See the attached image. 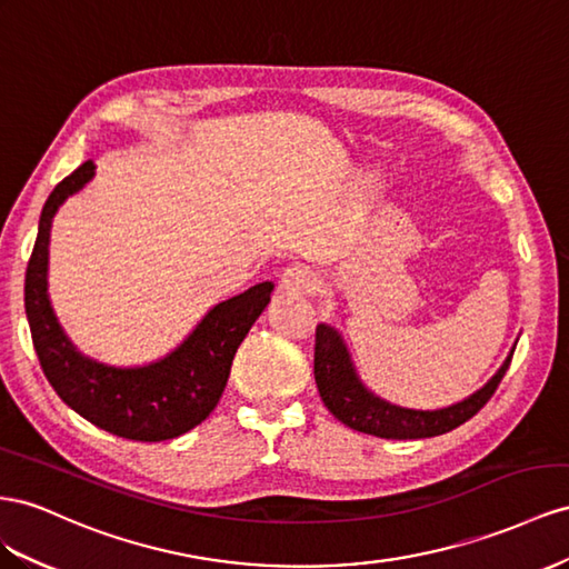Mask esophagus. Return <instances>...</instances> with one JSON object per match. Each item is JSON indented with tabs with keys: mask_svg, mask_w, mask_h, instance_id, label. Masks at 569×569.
<instances>
[{
	"mask_svg": "<svg viewBox=\"0 0 569 569\" xmlns=\"http://www.w3.org/2000/svg\"><path fill=\"white\" fill-rule=\"evenodd\" d=\"M318 284V274L309 266H289L282 278H280V289L287 291V295H303V291H311Z\"/></svg>",
	"mask_w": 569,
	"mask_h": 569,
	"instance_id": "obj_1",
	"label": "esophagus"
}]
</instances>
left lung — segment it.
Returning <instances> with one entry per match:
<instances>
[{
    "mask_svg": "<svg viewBox=\"0 0 569 569\" xmlns=\"http://www.w3.org/2000/svg\"><path fill=\"white\" fill-rule=\"evenodd\" d=\"M512 355L515 347L498 368V373L481 390L465 397L462 402L442 409H409L392 405L368 390L357 373V366L351 361L340 330L328 326V322H320L316 328L313 373L322 402L345 426L355 428L359 433L388 440H417L448 433L469 421L476 411H481L510 368Z\"/></svg>",
    "mask_w": 569,
    "mask_h": 569,
    "instance_id": "1",
    "label": "left lung"
}]
</instances>
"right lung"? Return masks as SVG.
Returning a JSON list of instances; mask_svg holds the SVG:
<instances>
[{"label":"right lung","mask_w":569,"mask_h":569,"mask_svg":"<svg viewBox=\"0 0 569 569\" xmlns=\"http://www.w3.org/2000/svg\"><path fill=\"white\" fill-rule=\"evenodd\" d=\"M93 177L96 164L88 160L61 179L42 206L23 289L33 347L54 392L86 421L141 442L179 438L218 407L237 349L263 313L274 284H253L212 306L162 359L143 366H112L83 355L59 326L48 295V266L57 210Z\"/></svg>","instance_id":"obj_1"}]
</instances>
